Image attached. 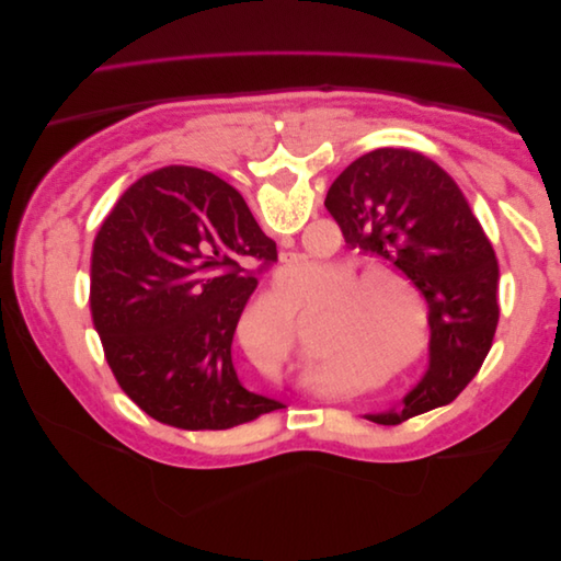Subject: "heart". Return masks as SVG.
<instances>
[{"instance_id":"heart-1","label":"heart","mask_w":561,"mask_h":561,"mask_svg":"<svg viewBox=\"0 0 561 561\" xmlns=\"http://www.w3.org/2000/svg\"><path fill=\"white\" fill-rule=\"evenodd\" d=\"M318 264L309 260H295L280 268V280L290 287H299L316 274ZM348 268L339 264H325L320 276L309 285L304 304H316L328 296L330 313L322 322L316 336V353L309 369V379L313 383L325 386L332 381V375L339 365H344L348 353L353 351H375L377 355H393L407 342V325L388 299H379L369 287H363L365 280H347ZM248 309L239 325V344L248 360L264 375H283L293 365L297 344L290 320H278L274 328L260 334V318Z\"/></svg>"}]
</instances>
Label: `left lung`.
Segmentation results:
<instances>
[{"label":"left lung","mask_w":561,"mask_h":561,"mask_svg":"<svg viewBox=\"0 0 561 561\" xmlns=\"http://www.w3.org/2000/svg\"><path fill=\"white\" fill-rule=\"evenodd\" d=\"M325 208L346 245L396 266L431 309L426 377L398 410L365 419L396 426L449 404L480 371L499 325V262L463 192L433 159L381 147L332 182Z\"/></svg>","instance_id":"left-lung-1"}]
</instances>
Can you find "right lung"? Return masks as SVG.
<instances>
[{
	"instance_id": "1",
	"label": "right lung",
	"mask_w": 561,
	"mask_h": 561,
	"mask_svg": "<svg viewBox=\"0 0 561 561\" xmlns=\"http://www.w3.org/2000/svg\"><path fill=\"white\" fill-rule=\"evenodd\" d=\"M276 243L217 175L165 165L118 196L91 252V318L107 365L145 414L227 431L283 410L236 375L231 342Z\"/></svg>"
}]
</instances>
